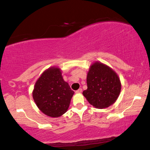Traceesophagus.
Listing matches in <instances>:
<instances>
[{
	"label": "esophagus",
	"mask_w": 150,
	"mask_h": 150,
	"mask_svg": "<svg viewBox=\"0 0 150 150\" xmlns=\"http://www.w3.org/2000/svg\"><path fill=\"white\" fill-rule=\"evenodd\" d=\"M81 92H82V89H81V88H79V90H76L75 93L76 94H80V93H81Z\"/></svg>",
	"instance_id": "1"
}]
</instances>
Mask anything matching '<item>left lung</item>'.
I'll return each instance as SVG.
<instances>
[{"label": "left lung", "mask_w": 150, "mask_h": 150, "mask_svg": "<svg viewBox=\"0 0 150 150\" xmlns=\"http://www.w3.org/2000/svg\"><path fill=\"white\" fill-rule=\"evenodd\" d=\"M87 90L83 92L90 105L97 109L113 105L121 91V83L117 73L101 62H95L87 75Z\"/></svg>", "instance_id": "8db88e82"}]
</instances>
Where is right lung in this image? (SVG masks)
<instances>
[{"instance_id": "add662e5", "label": "right lung", "mask_w": 150, "mask_h": 150, "mask_svg": "<svg viewBox=\"0 0 150 150\" xmlns=\"http://www.w3.org/2000/svg\"><path fill=\"white\" fill-rule=\"evenodd\" d=\"M74 92L64 81L61 70L50 67L42 73L35 83L33 97L44 114L58 117L67 112Z\"/></svg>"}]
</instances>
